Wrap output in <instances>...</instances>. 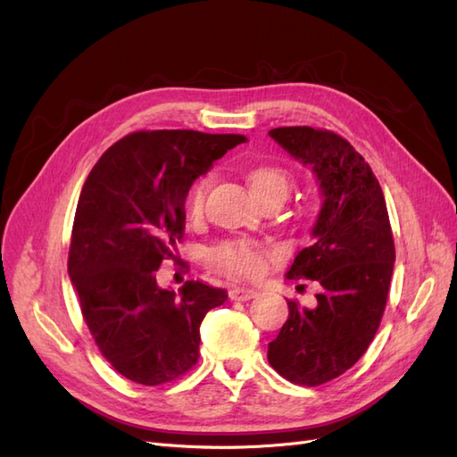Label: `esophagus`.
Here are the masks:
<instances>
[{
    "label": "esophagus",
    "instance_id": "1",
    "mask_svg": "<svg viewBox=\"0 0 457 457\" xmlns=\"http://www.w3.org/2000/svg\"><path fill=\"white\" fill-rule=\"evenodd\" d=\"M228 295H230L232 301H250V299H253L257 295V292H255V289H252V287L238 286V287H232L230 292H228Z\"/></svg>",
    "mask_w": 457,
    "mask_h": 457
}]
</instances>
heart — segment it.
<instances>
[{
    "label": "heart",
    "mask_w": 457,
    "mask_h": 457,
    "mask_svg": "<svg viewBox=\"0 0 457 457\" xmlns=\"http://www.w3.org/2000/svg\"><path fill=\"white\" fill-rule=\"evenodd\" d=\"M250 183L257 200H280L292 190V177L280 165L261 163L247 171ZM212 185V175H200L192 181L185 192L183 212L187 219H198L204 213L205 196ZM269 247L250 240H232L217 245L212 252V262L227 274L240 276V278H255L267 265Z\"/></svg>",
    "instance_id": "obj_1"
}]
</instances>
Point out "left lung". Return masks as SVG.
I'll use <instances>...</instances> for the list:
<instances>
[{
	"label": "left lung",
	"mask_w": 457,
	"mask_h": 457,
	"mask_svg": "<svg viewBox=\"0 0 457 457\" xmlns=\"http://www.w3.org/2000/svg\"><path fill=\"white\" fill-rule=\"evenodd\" d=\"M269 135L311 165L324 196L311 245L286 272L322 286L316 307L289 299L287 320L267 353L282 378L316 386L354 366L376 336L391 287L393 230L379 181L349 141L309 126Z\"/></svg>",
	"instance_id": "obj_1"
}]
</instances>
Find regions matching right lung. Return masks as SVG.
<instances>
[{
    "label": "right lung",
    "mask_w": 457,
    "mask_h": 457,
    "mask_svg": "<svg viewBox=\"0 0 457 457\" xmlns=\"http://www.w3.org/2000/svg\"><path fill=\"white\" fill-rule=\"evenodd\" d=\"M244 135L137 131L93 165L76 207L68 274L96 347L141 385L175 381L198 362L200 324L227 292L198 280L162 289L156 270L185 230L188 185Z\"/></svg>",
    "instance_id": "add662e5"
}]
</instances>
